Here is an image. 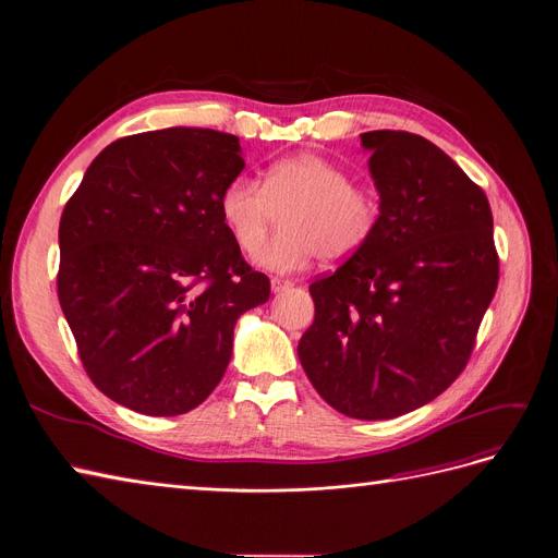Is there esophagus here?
Here are the masks:
<instances>
[{"label":"esophagus","mask_w":558,"mask_h":558,"mask_svg":"<svg viewBox=\"0 0 558 558\" xmlns=\"http://www.w3.org/2000/svg\"><path fill=\"white\" fill-rule=\"evenodd\" d=\"M290 287H294L292 280H284V278H271V292L274 294H282L290 290Z\"/></svg>","instance_id":"1"}]
</instances>
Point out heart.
I'll return each mask as SVG.
<instances>
[{
    "instance_id": "b5f03b06",
    "label": "heart",
    "mask_w": 558,
    "mask_h": 558,
    "mask_svg": "<svg viewBox=\"0 0 558 558\" xmlns=\"http://www.w3.org/2000/svg\"><path fill=\"white\" fill-rule=\"evenodd\" d=\"M282 208L283 232L260 246L272 216ZM225 230L245 255L271 271H299L317 255L342 262L375 234L377 204L354 189V179L331 160L296 154L268 165L262 185L234 179L218 199Z\"/></svg>"
}]
</instances>
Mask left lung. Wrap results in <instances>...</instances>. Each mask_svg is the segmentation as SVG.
<instances>
[{
  "label": "left lung",
  "mask_w": 558,
  "mask_h": 558,
  "mask_svg": "<svg viewBox=\"0 0 558 558\" xmlns=\"http://www.w3.org/2000/svg\"><path fill=\"white\" fill-rule=\"evenodd\" d=\"M379 193L375 234L311 284L299 359L340 414L386 421L441 396L464 369L499 282L485 193L429 140L361 135Z\"/></svg>",
  "instance_id": "1"
}]
</instances>
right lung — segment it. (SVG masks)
Returning a JSON list of instances; mask_svg holds the SVG:
<instances>
[{"label":"right lung","instance_id":"add662e5","mask_svg":"<svg viewBox=\"0 0 558 558\" xmlns=\"http://www.w3.org/2000/svg\"><path fill=\"white\" fill-rule=\"evenodd\" d=\"M236 135L174 126L102 149L59 222L57 292L87 375L144 416L195 409L232 359L236 319L271 284L241 257L218 199Z\"/></svg>","mask_w":558,"mask_h":558}]
</instances>
